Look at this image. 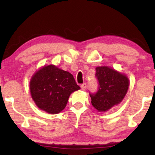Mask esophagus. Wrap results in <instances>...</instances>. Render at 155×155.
Wrapping results in <instances>:
<instances>
[{
    "label": "esophagus",
    "mask_w": 155,
    "mask_h": 155,
    "mask_svg": "<svg viewBox=\"0 0 155 155\" xmlns=\"http://www.w3.org/2000/svg\"><path fill=\"white\" fill-rule=\"evenodd\" d=\"M81 88L82 90H85L87 89V84L86 83H83L81 85Z\"/></svg>",
    "instance_id": "obj_1"
}]
</instances>
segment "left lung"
Here are the masks:
<instances>
[{"label":"left lung","mask_w":155,"mask_h":155,"mask_svg":"<svg viewBox=\"0 0 155 155\" xmlns=\"http://www.w3.org/2000/svg\"><path fill=\"white\" fill-rule=\"evenodd\" d=\"M98 88L90 92L92 106L99 111H106L123 100L129 87L127 76L106 66L95 68Z\"/></svg>","instance_id":"left-lung-1"}]
</instances>
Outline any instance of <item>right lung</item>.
<instances>
[{
	"mask_svg": "<svg viewBox=\"0 0 155 155\" xmlns=\"http://www.w3.org/2000/svg\"><path fill=\"white\" fill-rule=\"evenodd\" d=\"M79 89L71 74L52 65L38 71L30 84L35 104L49 114H58L64 109L71 94Z\"/></svg>",
	"mask_w": 155,
	"mask_h": 155,
	"instance_id": "obj_1",
	"label": "right lung"
}]
</instances>
